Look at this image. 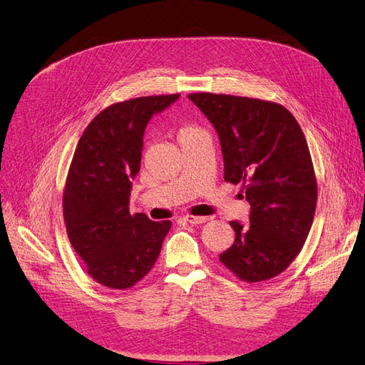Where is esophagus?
I'll return each instance as SVG.
<instances>
[{"label":"esophagus","instance_id":"esophagus-1","mask_svg":"<svg viewBox=\"0 0 365 365\" xmlns=\"http://www.w3.org/2000/svg\"><path fill=\"white\" fill-rule=\"evenodd\" d=\"M182 220L187 221L189 224H202L207 222L210 218L209 216H193V215H184Z\"/></svg>","mask_w":365,"mask_h":365}]
</instances>
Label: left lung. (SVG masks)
Instances as JSON below:
<instances>
[{
  "instance_id": "8db88e82",
  "label": "left lung",
  "mask_w": 365,
  "mask_h": 365,
  "mask_svg": "<svg viewBox=\"0 0 365 365\" xmlns=\"http://www.w3.org/2000/svg\"><path fill=\"white\" fill-rule=\"evenodd\" d=\"M220 136L224 180L242 184L249 222L230 221L232 247L220 261L245 282L274 278L307 240L318 185L307 141L284 106L255 98L190 93Z\"/></svg>"
}]
</instances>
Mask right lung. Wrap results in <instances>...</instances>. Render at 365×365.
I'll list each match as a JSON object with an SVG mask.
<instances>
[{
    "mask_svg": "<svg viewBox=\"0 0 365 365\" xmlns=\"http://www.w3.org/2000/svg\"><path fill=\"white\" fill-rule=\"evenodd\" d=\"M180 95L141 96L98 113L78 143L63 195L68 240L87 273L104 287L124 290L158 259L172 222L130 215L132 180L140 172L150 118Z\"/></svg>",
    "mask_w": 365,
    "mask_h": 365,
    "instance_id": "obj_1",
    "label": "right lung"
}]
</instances>
